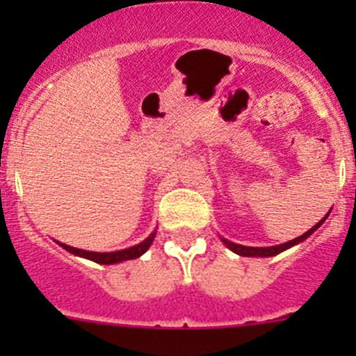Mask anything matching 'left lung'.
I'll list each match as a JSON object with an SVG mask.
<instances>
[{"label": "left lung", "mask_w": 356, "mask_h": 356, "mask_svg": "<svg viewBox=\"0 0 356 356\" xmlns=\"http://www.w3.org/2000/svg\"><path fill=\"white\" fill-rule=\"evenodd\" d=\"M330 212H332V210H328V213H326V216L323 217V219H321V221L317 222L316 226H314V228H310V229H308V232H305L303 235L292 238V241H289V242H284V244H278V246L253 248V246H242V244H235V242L228 241V238H222V237H221V241H222V244H225V246L228 248V250H232V251H234V253L241 254V257H275V254L282 253V251L289 250V248L296 246V244H300V242H303L305 238L310 237V235H312L314 232H316V229L319 228V226L323 225V222H325V219L330 216Z\"/></svg>", "instance_id": "1"}]
</instances>
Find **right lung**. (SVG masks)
I'll list each match as a JSON object with an SVG mask.
<instances>
[{"label": "right lung", "instance_id": "right-lung-1", "mask_svg": "<svg viewBox=\"0 0 356 356\" xmlns=\"http://www.w3.org/2000/svg\"><path fill=\"white\" fill-rule=\"evenodd\" d=\"M155 235H156V229H153L149 237L144 238V241L139 242V244H135V246H131V248H127V250L110 251V253L78 250V248L67 246V244H62V242H56V244H60L65 251H69V253H72V254H76V257H81V259L92 260V262L103 264V266H110V264H119V262H124V260L139 259L140 254H144L147 250H149L151 242L155 241Z\"/></svg>", "mask_w": 356, "mask_h": 356}]
</instances>
